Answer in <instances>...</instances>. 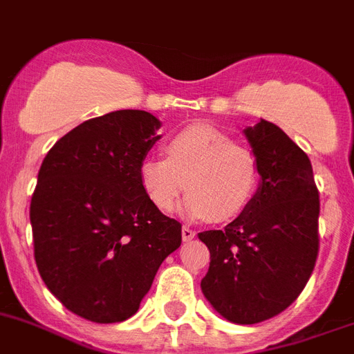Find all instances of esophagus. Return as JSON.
<instances>
[{
	"label": "esophagus",
	"instance_id": "34e87169",
	"mask_svg": "<svg viewBox=\"0 0 354 354\" xmlns=\"http://www.w3.org/2000/svg\"><path fill=\"white\" fill-rule=\"evenodd\" d=\"M195 238V231L189 227H183V240L184 241H192Z\"/></svg>",
	"mask_w": 354,
	"mask_h": 354
}]
</instances>
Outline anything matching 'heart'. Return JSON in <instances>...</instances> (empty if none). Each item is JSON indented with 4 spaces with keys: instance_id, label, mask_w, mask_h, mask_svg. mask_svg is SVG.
I'll return each mask as SVG.
<instances>
[{
    "instance_id": "b5f03b06",
    "label": "heart",
    "mask_w": 354,
    "mask_h": 354,
    "mask_svg": "<svg viewBox=\"0 0 354 354\" xmlns=\"http://www.w3.org/2000/svg\"><path fill=\"white\" fill-rule=\"evenodd\" d=\"M165 157H145L140 183L159 211H170L180 193L188 218L227 222L252 204L261 180L258 157L209 125L188 127L165 145Z\"/></svg>"
}]
</instances>
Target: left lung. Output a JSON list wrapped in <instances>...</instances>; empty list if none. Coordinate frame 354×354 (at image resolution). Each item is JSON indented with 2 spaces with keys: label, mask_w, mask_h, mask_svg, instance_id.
I'll use <instances>...</instances> for the list:
<instances>
[{
  "label": "left lung",
  "mask_w": 354,
  "mask_h": 354,
  "mask_svg": "<svg viewBox=\"0 0 354 354\" xmlns=\"http://www.w3.org/2000/svg\"><path fill=\"white\" fill-rule=\"evenodd\" d=\"M258 157L254 201L223 231L198 232L211 261L201 281L214 312L256 324L294 303L319 254V192L312 162L279 127L259 120L243 129Z\"/></svg>",
  "instance_id": "1"
}]
</instances>
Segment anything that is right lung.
Returning a JSON list of instances; mask_svg holds the SVG:
<instances>
[{"mask_svg":"<svg viewBox=\"0 0 354 354\" xmlns=\"http://www.w3.org/2000/svg\"><path fill=\"white\" fill-rule=\"evenodd\" d=\"M159 129L147 111L93 118L60 138L39 170L30 204L39 274L91 322L134 315L183 241V225L148 201L138 174Z\"/></svg>","mask_w":354,"mask_h":354,"instance_id":"add662e5","label":"right lung"}]
</instances>
